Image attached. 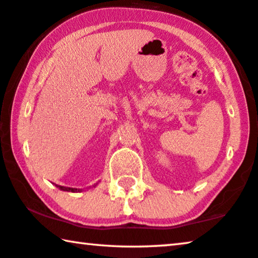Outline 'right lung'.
I'll return each instance as SVG.
<instances>
[{"mask_svg": "<svg viewBox=\"0 0 258 258\" xmlns=\"http://www.w3.org/2000/svg\"><path fill=\"white\" fill-rule=\"evenodd\" d=\"M57 188H60L61 190H64V191H71V192H79L82 190L76 189V188H69V187H63V185H57Z\"/></svg>", "mask_w": 258, "mask_h": 258, "instance_id": "1", "label": "right lung"}]
</instances>
